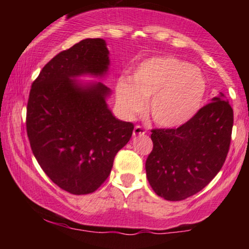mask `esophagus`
I'll use <instances>...</instances> for the list:
<instances>
[{"label": "esophagus", "instance_id": "esophagus-1", "mask_svg": "<svg viewBox=\"0 0 249 249\" xmlns=\"http://www.w3.org/2000/svg\"><path fill=\"white\" fill-rule=\"evenodd\" d=\"M145 128L141 126V125H137V126H134L133 128V136H142V134H145Z\"/></svg>", "mask_w": 249, "mask_h": 249}]
</instances>
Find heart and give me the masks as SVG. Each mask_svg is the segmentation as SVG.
Listing matches in <instances>:
<instances>
[{"label": "heart", "mask_w": 249, "mask_h": 249, "mask_svg": "<svg viewBox=\"0 0 249 249\" xmlns=\"http://www.w3.org/2000/svg\"><path fill=\"white\" fill-rule=\"evenodd\" d=\"M207 83L199 68L172 56L153 57L142 62L130 81L116 85V99L122 112L134 118L148 102L151 117L164 127H178L192 119L201 107Z\"/></svg>", "instance_id": "1"}]
</instances>
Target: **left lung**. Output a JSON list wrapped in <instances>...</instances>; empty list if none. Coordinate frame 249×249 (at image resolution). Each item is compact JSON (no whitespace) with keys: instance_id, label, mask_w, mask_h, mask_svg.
Segmentation results:
<instances>
[{"instance_id":"1","label":"left lung","mask_w":249,"mask_h":249,"mask_svg":"<svg viewBox=\"0 0 249 249\" xmlns=\"http://www.w3.org/2000/svg\"><path fill=\"white\" fill-rule=\"evenodd\" d=\"M222 97H214L181 126L151 131L153 150L145 168L159 196L170 201L192 196L221 170L233 128V108Z\"/></svg>"}]
</instances>
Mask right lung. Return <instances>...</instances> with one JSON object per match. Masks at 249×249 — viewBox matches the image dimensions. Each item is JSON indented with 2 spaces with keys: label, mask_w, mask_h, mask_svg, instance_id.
Masks as SVG:
<instances>
[{
  "label": "right lung",
  "mask_w": 249,
  "mask_h": 249,
  "mask_svg": "<svg viewBox=\"0 0 249 249\" xmlns=\"http://www.w3.org/2000/svg\"><path fill=\"white\" fill-rule=\"evenodd\" d=\"M108 64L104 39H83L48 62L31 85L27 105L31 150L57 186L76 196L101 186L117 152L132 136V123L117 119L107 107V85L72 79L103 77Z\"/></svg>",
  "instance_id": "1"
}]
</instances>
